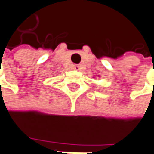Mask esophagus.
Masks as SVG:
<instances>
[{"label":"esophagus","instance_id":"esophagus-1","mask_svg":"<svg viewBox=\"0 0 154 154\" xmlns=\"http://www.w3.org/2000/svg\"><path fill=\"white\" fill-rule=\"evenodd\" d=\"M80 69H81V67H80V65H74V69H75V70H77V71H78V70H80Z\"/></svg>","mask_w":154,"mask_h":154}]
</instances>
